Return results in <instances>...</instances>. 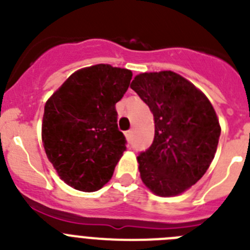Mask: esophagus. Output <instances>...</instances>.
I'll use <instances>...</instances> for the list:
<instances>
[{"label": "esophagus", "instance_id": "1", "mask_svg": "<svg viewBox=\"0 0 250 250\" xmlns=\"http://www.w3.org/2000/svg\"><path fill=\"white\" fill-rule=\"evenodd\" d=\"M125 138H126L127 141H131V139H132V131H131V130H129V131L125 132Z\"/></svg>", "mask_w": 250, "mask_h": 250}]
</instances>
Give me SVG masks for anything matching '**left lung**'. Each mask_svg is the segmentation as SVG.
<instances>
[{"label": "left lung", "mask_w": 250, "mask_h": 250, "mask_svg": "<svg viewBox=\"0 0 250 250\" xmlns=\"http://www.w3.org/2000/svg\"><path fill=\"white\" fill-rule=\"evenodd\" d=\"M130 87L155 123L151 146L138 156L141 180L158 196L184 193L207 173L216 152L220 125L213 105L174 71L143 72Z\"/></svg>", "instance_id": "left-lung-1"}]
</instances>
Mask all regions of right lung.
<instances>
[{"label":"right lung","instance_id":"right-lung-1","mask_svg":"<svg viewBox=\"0 0 250 250\" xmlns=\"http://www.w3.org/2000/svg\"><path fill=\"white\" fill-rule=\"evenodd\" d=\"M131 77L127 68L107 63L83 67L46 101L42 144L68 187L91 193L111 179L126 149L115 104L126 92Z\"/></svg>","mask_w":250,"mask_h":250}]
</instances>
